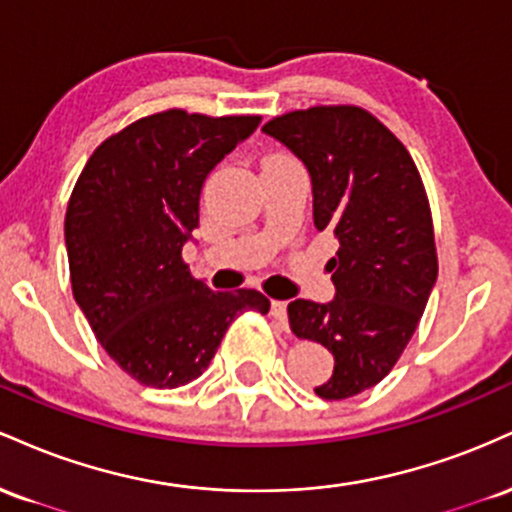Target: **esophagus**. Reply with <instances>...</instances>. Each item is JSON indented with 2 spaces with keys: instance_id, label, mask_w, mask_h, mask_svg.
Returning <instances> with one entry per match:
<instances>
[{
  "instance_id": "34e87169",
  "label": "esophagus",
  "mask_w": 512,
  "mask_h": 512,
  "mask_svg": "<svg viewBox=\"0 0 512 512\" xmlns=\"http://www.w3.org/2000/svg\"><path fill=\"white\" fill-rule=\"evenodd\" d=\"M272 315L281 322V325H286V322H289V315H286V303L284 301H272Z\"/></svg>"
}]
</instances>
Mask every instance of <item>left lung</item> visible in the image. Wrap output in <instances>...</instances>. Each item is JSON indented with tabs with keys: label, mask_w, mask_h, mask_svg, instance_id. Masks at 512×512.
Returning a JSON list of instances; mask_svg holds the SVG:
<instances>
[{
	"label": "left lung",
	"mask_w": 512,
	"mask_h": 512,
	"mask_svg": "<svg viewBox=\"0 0 512 512\" xmlns=\"http://www.w3.org/2000/svg\"><path fill=\"white\" fill-rule=\"evenodd\" d=\"M303 161L317 231L339 240L334 298L289 303L291 330L334 356L322 399L354 397L390 373L438 279L428 197L409 151L356 105H317L262 127Z\"/></svg>",
	"instance_id": "left-lung-1"
}]
</instances>
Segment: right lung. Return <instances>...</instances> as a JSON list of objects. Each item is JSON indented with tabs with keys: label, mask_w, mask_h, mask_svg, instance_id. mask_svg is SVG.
Here are the masks:
<instances>
[{
	"label": "right lung",
	"mask_w": 512,
	"mask_h": 512,
	"mask_svg": "<svg viewBox=\"0 0 512 512\" xmlns=\"http://www.w3.org/2000/svg\"><path fill=\"white\" fill-rule=\"evenodd\" d=\"M260 120L185 110L142 117L105 139L76 180L64 216L74 298L137 383H192L240 313H269L260 291H211L182 262L204 180Z\"/></svg>",
	"instance_id": "obj_1"
}]
</instances>
